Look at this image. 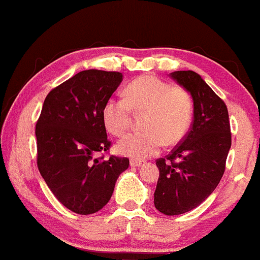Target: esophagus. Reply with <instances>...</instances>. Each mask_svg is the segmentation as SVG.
<instances>
[{
    "mask_svg": "<svg viewBox=\"0 0 260 260\" xmlns=\"http://www.w3.org/2000/svg\"><path fill=\"white\" fill-rule=\"evenodd\" d=\"M131 167H137V168H139V167H142L144 165V162H141V160H136V159H132L129 162Z\"/></svg>",
    "mask_w": 260,
    "mask_h": 260,
    "instance_id": "obj_1",
    "label": "esophagus"
}]
</instances>
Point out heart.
I'll use <instances>...</instances> for the list:
<instances>
[{"label": "heart", "mask_w": 260, "mask_h": 260, "mask_svg": "<svg viewBox=\"0 0 260 260\" xmlns=\"http://www.w3.org/2000/svg\"><path fill=\"white\" fill-rule=\"evenodd\" d=\"M133 109L147 111L144 132H132L117 144L123 155L133 159H146L159 152L165 144H174L185 136L192 123L193 102L189 93L180 87L143 76L131 82L125 98L111 97L106 101L102 118L106 128L114 136L128 129Z\"/></svg>", "instance_id": "1"}]
</instances>
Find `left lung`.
Returning <instances> with one entry per match:
<instances>
[{
  "label": "left lung",
  "mask_w": 260,
  "mask_h": 260,
  "mask_svg": "<svg viewBox=\"0 0 260 260\" xmlns=\"http://www.w3.org/2000/svg\"><path fill=\"white\" fill-rule=\"evenodd\" d=\"M169 77L192 97L193 123L179 146L155 162L159 178L154 207L166 215H178L197 208L217 188L232 136L225 103L198 73L176 71Z\"/></svg>",
  "instance_id": "obj_1"
}]
</instances>
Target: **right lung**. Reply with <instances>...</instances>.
Here are the masks:
<instances>
[{
    "label": "right lung",
    "instance_id": "1",
    "mask_svg": "<svg viewBox=\"0 0 260 260\" xmlns=\"http://www.w3.org/2000/svg\"><path fill=\"white\" fill-rule=\"evenodd\" d=\"M123 81L119 72L87 70L53 88L36 124L37 166L48 188L77 214H92L108 203L128 158H95L107 151L105 103Z\"/></svg>",
    "mask_w": 260,
    "mask_h": 260
}]
</instances>
